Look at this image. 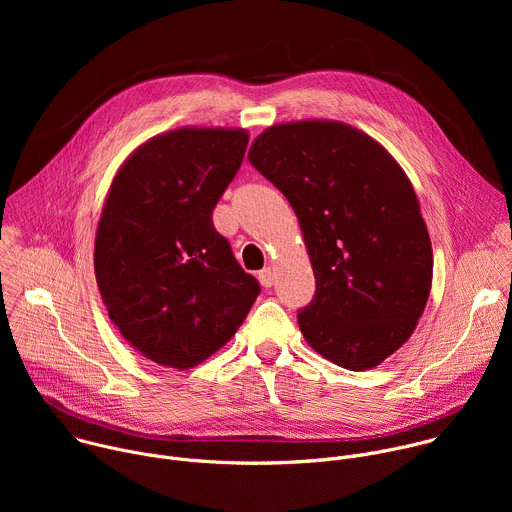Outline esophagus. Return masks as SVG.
<instances>
[{
  "label": "esophagus",
  "mask_w": 512,
  "mask_h": 512,
  "mask_svg": "<svg viewBox=\"0 0 512 512\" xmlns=\"http://www.w3.org/2000/svg\"><path fill=\"white\" fill-rule=\"evenodd\" d=\"M273 279H275V273L271 267H265L259 271V281L263 287H271L273 285Z\"/></svg>",
  "instance_id": "1"
}]
</instances>
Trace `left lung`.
I'll list each match as a JSON object with an SVG mask.
<instances>
[{"mask_svg":"<svg viewBox=\"0 0 512 512\" xmlns=\"http://www.w3.org/2000/svg\"><path fill=\"white\" fill-rule=\"evenodd\" d=\"M249 162L294 208L316 277L298 312L308 344L348 371L375 369L413 334L433 251L399 162L364 131L330 119L267 127Z\"/></svg>","mask_w":512,"mask_h":512,"instance_id":"1","label":"left lung"}]
</instances>
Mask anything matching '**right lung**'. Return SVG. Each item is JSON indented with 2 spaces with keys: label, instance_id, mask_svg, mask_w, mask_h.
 <instances>
[{
  "label": "right lung",
  "instance_id": "add662e5",
  "mask_svg": "<svg viewBox=\"0 0 512 512\" xmlns=\"http://www.w3.org/2000/svg\"><path fill=\"white\" fill-rule=\"evenodd\" d=\"M249 133L180 127L154 135L121 164L95 237V277L119 334L141 356L178 371L223 348L259 283L212 225L241 168Z\"/></svg>",
  "mask_w": 512,
  "mask_h": 512
}]
</instances>
